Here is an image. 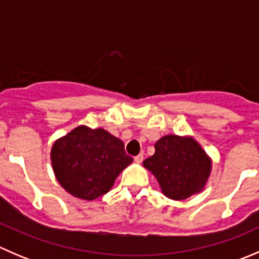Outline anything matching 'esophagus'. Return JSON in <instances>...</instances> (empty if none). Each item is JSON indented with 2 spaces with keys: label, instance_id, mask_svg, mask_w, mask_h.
Returning a JSON list of instances; mask_svg holds the SVG:
<instances>
[{
  "label": "esophagus",
  "instance_id": "esophagus-1",
  "mask_svg": "<svg viewBox=\"0 0 259 259\" xmlns=\"http://www.w3.org/2000/svg\"><path fill=\"white\" fill-rule=\"evenodd\" d=\"M143 159H144V155H143V154H139V155H137L134 158V161L135 163H138V164H140L143 161Z\"/></svg>",
  "mask_w": 259,
  "mask_h": 259
}]
</instances>
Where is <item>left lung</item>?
Returning a JSON list of instances; mask_svg holds the SVG:
<instances>
[{
  "label": "left lung",
  "instance_id": "obj_1",
  "mask_svg": "<svg viewBox=\"0 0 259 259\" xmlns=\"http://www.w3.org/2000/svg\"><path fill=\"white\" fill-rule=\"evenodd\" d=\"M143 165L158 180L164 195L183 200L203 190L210 176L211 160L190 137L165 135L155 143V153Z\"/></svg>",
  "mask_w": 259,
  "mask_h": 259
}]
</instances>
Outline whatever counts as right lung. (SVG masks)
<instances>
[{
	"mask_svg": "<svg viewBox=\"0 0 259 259\" xmlns=\"http://www.w3.org/2000/svg\"><path fill=\"white\" fill-rule=\"evenodd\" d=\"M133 163L124 143L104 129L75 127L51 149L55 177L74 197L94 200L113 188L115 179Z\"/></svg>",
	"mask_w": 259,
	"mask_h": 259,
	"instance_id": "1",
	"label": "right lung"
}]
</instances>
